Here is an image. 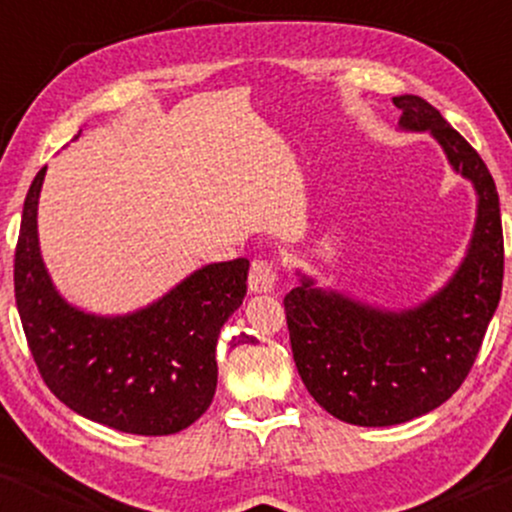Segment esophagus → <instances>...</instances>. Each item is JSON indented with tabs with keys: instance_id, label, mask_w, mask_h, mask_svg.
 Here are the masks:
<instances>
[{
	"instance_id": "obj_1",
	"label": "esophagus",
	"mask_w": 512,
	"mask_h": 512,
	"mask_svg": "<svg viewBox=\"0 0 512 512\" xmlns=\"http://www.w3.org/2000/svg\"><path fill=\"white\" fill-rule=\"evenodd\" d=\"M248 286L252 293H272L276 286V264L272 260L252 262Z\"/></svg>"
}]
</instances>
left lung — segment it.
Returning <instances> with one entry per match:
<instances>
[{
  "label": "left lung",
  "instance_id": "obj_1",
  "mask_svg": "<svg viewBox=\"0 0 512 512\" xmlns=\"http://www.w3.org/2000/svg\"><path fill=\"white\" fill-rule=\"evenodd\" d=\"M399 127L431 132L450 166L477 192L467 255L443 289L407 310H383L332 289L301 286L284 298L298 375L322 409L354 426H395L457 392L474 366L503 286L496 182L477 151L419 96H397Z\"/></svg>",
  "mask_w": 512,
  "mask_h": 512
}]
</instances>
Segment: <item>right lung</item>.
Returning a JSON list of instances; mask_svg holds the SVG:
<instances>
[{
	"label": "right lung",
	"mask_w": 512,
	"mask_h": 512,
	"mask_svg": "<svg viewBox=\"0 0 512 512\" xmlns=\"http://www.w3.org/2000/svg\"><path fill=\"white\" fill-rule=\"evenodd\" d=\"M45 170L23 202L14 260L16 308L45 385L76 414L122 433L170 436L195 424L214 399L216 342L248 293L250 262L207 264L137 313H84L60 296L40 257Z\"/></svg>",
	"instance_id": "1"
}]
</instances>
